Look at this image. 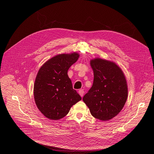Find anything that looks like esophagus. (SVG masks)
Listing matches in <instances>:
<instances>
[{
	"instance_id": "1",
	"label": "esophagus",
	"mask_w": 154,
	"mask_h": 154,
	"mask_svg": "<svg viewBox=\"0 0 154 154\" xmlns=\"http://www.w3.org/2000/svg\"><path fill=\"white\" fill-rule=\"evenodd\" d=\"M78 93H79V94H80L82 97H83V94H84V91H83V89H80V90H79Z\"/></svg>"
}]
</instances>
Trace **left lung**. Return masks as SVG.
<instances>
[{"label":"left lung","instance_id":"1","mask_svg":"<svg viewBox=\"0 0 154 154\" xmlns=\"http://www.w3.org/2000/svg\"><path fill=\"white\" fill-rule=\"evenodd\" d=\"M91 66L94 81L83 101L95 118L109 120L120 112L127 100L125 76L117 65L108 60L95 58L91 61Z\"/></svg>","mask_w":154,"mask_h":154}]
</instances>
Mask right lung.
<instances>
[{"mask_svg":"<svg viewBox=\"0 0 154 154\" xmlns=\"http://www.w3.org/2000/svg\"><path fill=\"white\" fill-rule=\"evenodd\" d=\"M78 58L76 53L58 54L39 69L34 84L35 101L39 110L49 119L63 118L82 100L67 75L69 67Z\"/></svg>","mask_w":154,"mask_h":154,"instance_id":"obj_1","label":"right lung"}]
</instances>
